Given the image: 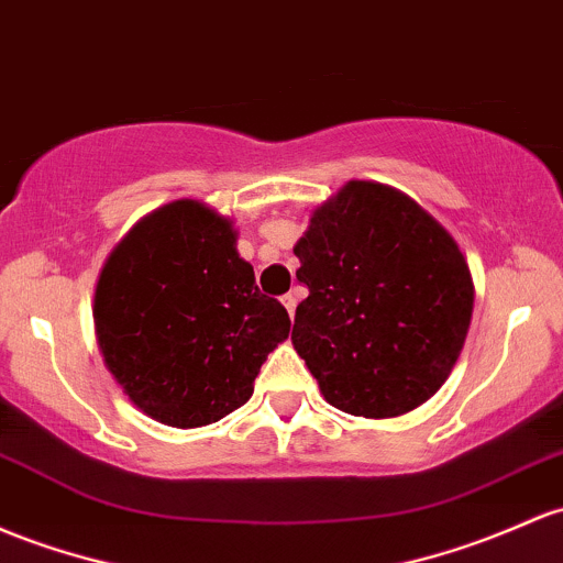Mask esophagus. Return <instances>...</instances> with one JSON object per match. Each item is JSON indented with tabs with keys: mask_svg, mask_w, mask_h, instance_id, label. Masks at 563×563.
Wrapping results in <instances>:
<instances>
[{
	"mask_svg": "<svg viewBox=\"0 0 563 563\" xmlns=\"http://www.w3.org/2000/svg\"><path fill=\"white\" fill-rule=\"evenodd\" d=\"M280 301H283V307H286V310H288V314H291V318H294V312H296V294H286Z\"/></svg>",
	"mask_w": 563,
	"mask_h": 563,
	"instance_id": "esophagus-1",
	"label": "esophagus"
}]
</instances>
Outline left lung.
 Segmentation results:
<instances>
[{
  "mask_svg": "<svg viewBox=\"0 0 563 563\" xmlns=\"http://www.w3.org/2000/svg\"><path fill=\"white\" fill-rule=\"evenodd\" d=\"M294 253L310 296L291 342L331 406L387 419L441 390L471 329L473 280L422 206L387 184L347 181Z\"/></svg>",
  "mask_w": 563,
  "mask_h": 563,
  "instance_id": "1",
  "label": "left lung"
}]
</instances>
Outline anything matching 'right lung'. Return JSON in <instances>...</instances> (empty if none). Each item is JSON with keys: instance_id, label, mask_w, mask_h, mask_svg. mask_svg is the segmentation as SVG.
Returning a JSON list of instances; mask_svg holds the SVG:
<instances>
[{"instance_id": "1", "label": "right lung", "mask_w": 563, "mask_h": 563, "mask_svg": "<svg viewBox=\"0 0 563 563\" xmlns=\"http://www.w3.org/2000/svg\"><path fill=\"white\" fill-rule=\"evenodd\" d=\"M234 243L230 219L176 200L144 216L98 277L103 363L141 411L170 428H202L240 409L291 331L286 307L258 291Z\"/></svg>"}]
</instances>
